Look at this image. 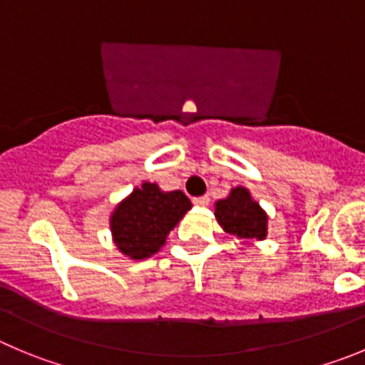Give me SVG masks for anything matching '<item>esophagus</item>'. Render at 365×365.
Instances as JSON below:
<instances>
[{
    "mask_svg": "<svg viewBox=\"0 0 365 365\" xmlns=\"http://www.w3.org/2000/svg\"><path fill=\"white\" fill-rule=\"evenodd\" d=\"M209 202H210V198L209 196H198V198H192V203L194 205H198V207H207L209 205Z\"/></svg>",
    "mask_w": 365,
    "mask_h": 365,
    "instance_id": "obj_1",
    "label": "esophagus"
}]
</instances>
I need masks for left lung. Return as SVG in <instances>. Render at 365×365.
<instances>
[{"instance_id": "left-lung-1", "label": "left lung", "mask_w": 365, "mask_h": 365, "mask_svg": "<svg viewBox=\"0 0 365 365\" xmlns=\"http://www.w3.org/2000/svg\"><path fill=\"white\" fill-rule=\"evenodd\" d=\"M217 223L225 232L234 234L241 240H264L267 237L268 216L259 203L254 202L245 187H236L225 200L216 203L214 210Z\"/></svg>"}]
</instances>
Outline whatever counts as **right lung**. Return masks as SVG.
Segmentation results:
<instances>
[{
	"label": "right lung",
	"mask_w": 365,
	"mask_h": 365,
	"mask_svg": "<svg viewBox=\"0 0 365 365\" xmlns=\"http://www.w3.org/2000/svg\"><path fill=\"white\" fill-rule=\"evenodd\" d=\"M190 207L182 190L163 192L156 183H142L111 214L115 245L131 259L151 257Z\"/></svg>",
	"instance_id": "add662e5"
}]
</instances>
